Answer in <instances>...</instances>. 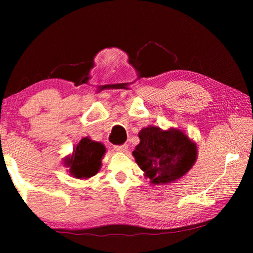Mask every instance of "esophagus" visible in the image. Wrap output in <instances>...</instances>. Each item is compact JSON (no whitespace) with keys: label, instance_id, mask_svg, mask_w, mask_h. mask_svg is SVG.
Listing matches in <instances>:
<instances>
[{"label":"esophagus","instance_id":"34e87169","mask_svg":"<svg viewBox=\"0 0 253 253\" xmlns=\"http://www.w3.org/2000/svg\"><path fill=\"white\" fill-rule=\"evenodd\" d=\"M114 149L118 152H126L128 150V144L124 143V144H122V146H115Z\"/></svg>","mask_w":253,"mask_h":253}]
</instances>
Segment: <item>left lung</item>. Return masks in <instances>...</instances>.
<instances>
[{
	"mask_svg": "<svg viewBox=\"0 0 253 253\" xmlns=\"http://www.w3.org/2000/svg\"><path fill=\"white\" fill-rule=\"evenodd\" d=\"M139 138L140 143L132 155L154 185L178 180L196 163L197 144L179 129L150 126L140 130Z\"/></svg>",
	"mask_w": 253,
	"mask_h": 253,
	"instance_id": "obj_1",
	"label": "left lung"
}]
</instances>
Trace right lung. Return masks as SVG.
I'll return each instance as SVG.
<instances>
[{
    "label": "right lung",
    "mask_w": 253,
    "mask_h": 253,
    "mask_svg": "<svg viewBox=\"0 0 253 253\" xmlns=\"http://www.w3.org/2000/svg\"><path fill=\"white\" fill-rule=\"evenodd\" d=\"M105 151V147L101 142L85 137L74 148L73 154L64 159V164L75 178L87 179L100 170Z\"/></svg>",
    "instance_id": "obj_1"
}]
</instances>
